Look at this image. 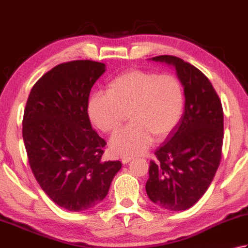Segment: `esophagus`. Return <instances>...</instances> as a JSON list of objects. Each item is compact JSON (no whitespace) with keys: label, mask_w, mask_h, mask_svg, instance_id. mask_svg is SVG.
I'll return each instance as SVG.
<instances>
[{"label":"esophagus","mask_w":248,"mask_h":248,"mask_svg":"<svg viewBox=\"0 0 248 248\" xmlns=\"http://www.w3.org/2000/svg\"><path fill=\"white\" fill-rule=\"evenodd\" d=\"M131 160H132V157H130V156H123V157H121V162H123L124 164L129 163Z\"/></svg>","instance_id":"34e87169"}]
</instances>
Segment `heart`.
I'll use <instances>...</instances> for the list:
<instances>
[{
  "label": "heart",
  "instance_id": "obj_1",
  "mask_svg": "<svg viewBox=\"0 0 248 248\" xmlns=\"http://www.w3.org/2000/svg\"><path fill=\"white\" fill-rule=\"evenodd\" d=\"M185 106L182 81L172 74L128 70L106 85L88 102V115L105 133L117 130L128 113L131 123L110 140L113 152L124 156L144 153L154 138L158 142L170 137L181 123Z\"/></svg>",
  "mask_w": 248,
  "mask_h": 248
}]
</instances>
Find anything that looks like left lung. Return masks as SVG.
I'll use <instances>...</instances> for the list:
<instances>
[{
	"label": "left lung",
	"mask_w": 248,
	"mask_h": 248,
	"mask_svg": "<svg viewBox=\"0 0 248 248\" xmlns=\"http://www.w3.org/2000/svg\"><path fill=\"white\" fill-rule=\"evenodd\" d=\"M153 61L175 67L185 92L181 123L150 161L147 196L168 211H185L199 201L211 185L221 159L224 111L219 96L203 73L174 56Z\"/></svg>",
	"instance_id": "1"
}]
</instances>
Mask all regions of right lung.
Returning a JSON list of instances; mask_svg holds the SVG:
<instances>
[{
  "mask_svg": "<svg viewBox=\"0 0 248 248\" xmlns=\"http://www.w3.org/2000/svg\"><path fill=\"white\" fill-rule=\"evenodd\" d=\"M105 64L61 63L29 94L22 137L34 177L46 195L72 212L95 206L108 193L120 161H103L106 142L92 129L88 100Z\"/></svg>",
  "mask_w": 248,
  "mask_h": 248,
  "instance_id": "1",
  "label": "right lung"
}]
</instances>
